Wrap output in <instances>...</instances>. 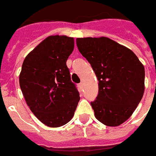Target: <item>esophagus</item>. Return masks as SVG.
<instances>
[{"label":"esophagus","mask_w":156,"mask_h":156,"mask_svg":"<svg viewBox=\"0 0 156 156\" xmlns=\"http://www.w3.org/2000/svg\"><path fill=\"white\" fill-rule=\"evenodd\" d=\"M79 88H80V90H82V89H83V88H84V84H83V83H80V84H79Z\"/></svg>","instance_id":"1"}]
</instances>
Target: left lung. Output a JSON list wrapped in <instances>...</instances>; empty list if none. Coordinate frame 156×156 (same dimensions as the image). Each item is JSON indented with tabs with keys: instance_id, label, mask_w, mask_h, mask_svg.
I'll return each instance as SVG.
<instances>
[{
	"instance_id": "left-lung-1",
	"label": "left lung",
	"mask_w": 156,
	"mask_h": 156,
	"mask_svg": "<svg viewBox=\"0 0 156 156\" xmlns=\"http://www.w3.org/2000/svg\"><path fill=\"white\" fill-rule=\"evenodd\" d=\"M76 45L98 80V96L91 102L96 118L108 126L122 124L143 98L144 66L131 50L107 37L77 38Z\"/></svg>"
}]
</instances>
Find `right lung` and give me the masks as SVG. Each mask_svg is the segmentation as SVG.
Wrapping results in <instances>:
<instances>
[{"label":"right lung","mask_w":156,"mask_h":156,"mask_svg":"<svg viewBox=\"0 0 156 156\" xmlns=\"http://www.w3.org/2000/svg\"><path fill=\"white\" fill-rule=\"evenodd\" d=\"M74 50V38L51 35L25 58L19 84L27 105L49 127H59L71 121L80 95L66 65Z\"/></svg>","instance_id":"add662e5"}]
</instances>
